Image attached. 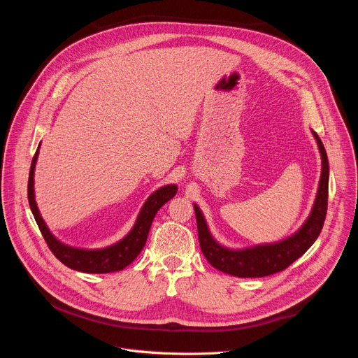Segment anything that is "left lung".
Instances as JSON below:
<instances>
[{
  "mask_svg": "<svg viewBox=\"0 0 358 358\" xmlns=\"http://www.w3.org/2000/svg\"><path fill=\"white\" fill-rule=\"evenodd\" d=\"M312 134L317 143L322 159L319 187L309 217L306 218L301 227L292 235L278 242L258 243L238 249L229 248L220 243L214 238L206 217H203L196 203H194L201 250L203 257L207 258V261L215 269L238 278L269 276L286 269L315 243V241L320 235L327 213L329 160L320 137L313 130Z\"/></svg>",
  "mask_w": 358,
  "mask_h": 358,
  "instance_id": "1",
  "label": "left lung"
}]
</instances>
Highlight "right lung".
<instances>
[{
    "mask_svg": "<svg viewBox=\"0 0 358 358\" xmlns=\"http://www.w3.org/2000/svg\"><path fill=\"white\" fill-rule=\"evenodd\" d=\"M41 143L36 148V152L34 156V160L31 163L29 170V180H28V199L29 207L34 214V218L42 232V236L45 238L49 249L52 250L55 257L68 268L85 272V273H110V272H119L123 271L126 266H129L141 252V249L145 245L150 227L155 220L157 211L169 202L176 194L178 187L176 184H167L156 189L152 194L148 195L145 202L136 218L134 225L131 229L117 242L97 249H86V248H78L71 246L68 243H64L59 241L50 229L48 228L46 222L43 221L39 208L35 201V187H34V176H35V167L36 160L39 155Z\"/></svg>",
    "mask_w": 358,
    "mask_h": 358,
    "instance_id": "1",
    "label": "right lung"
}]
</instances>
